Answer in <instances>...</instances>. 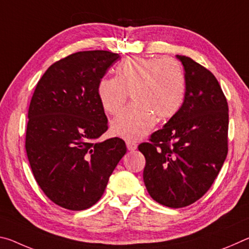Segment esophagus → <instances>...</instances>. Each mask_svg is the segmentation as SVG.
<instances>
[{"label": "esophagus", "mask_w": 249, "mask_h": 249, "mask_svg": "<svg viewBox=\"0 0 249 249\" xmlns=\"http://www.w3.org/2000/svg\"><path fill=\"white\" fill-rule=\"evenodd\" d=\"M126 146H127V149L130 150V151H133V150L137 148L136 142H129V141L126 142Z\"/></svg>", "instance_id": "1"}]
</instances>
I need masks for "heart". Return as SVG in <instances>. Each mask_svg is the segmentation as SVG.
<instances>
[{
  "instance_id": "1",
  "label": "heart",
  "mask_w": 249,
  "mask_h": 249,
  "mask_svg": "<svg viewBox=\"0 0 249 249\" xmlns=\"http://www.w3.org/2000/svg\"><path fill=\"white\" fill-rule=\"evenodd\" d=\"M105 112L115 115L132 94L134 104L112 122V132L127 141H140L159 120L170 119L183 103L185 78L171 58L130 57L117 66L116 78H102L96 88Z\"/></svg>"
}]
</instances>
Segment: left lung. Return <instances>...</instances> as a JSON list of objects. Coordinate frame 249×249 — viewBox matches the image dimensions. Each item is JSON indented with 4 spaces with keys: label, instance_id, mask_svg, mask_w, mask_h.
I'll return each instance as SVG.
<instances>
[{
    "label": "left lung",
    "instance_id": "1",
    "mask_svg": "<svg viewBox=\"0 0 249 249\" xmlns=\"http://www.w3.org/2000/svg\"><path fill=\"white\" fill-rule=\"evenodd\" d=\"M185 93L177 114L138 146L145 156L144 182L150 196L168 208L195 203L209 190L227 156L229 105L213 73L177 54Z\"/></svg>",
    "mask_w": 249,
    "mask_h": 249
}]
</instances>
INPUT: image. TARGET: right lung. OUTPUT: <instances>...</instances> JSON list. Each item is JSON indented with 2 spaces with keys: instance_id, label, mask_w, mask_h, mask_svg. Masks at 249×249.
I'll return each mask as SVG.
<instances>
[{
  "instance_id": "add662e5",
  "label": "right lung",
  "mask_w": 249,
  "mask_h": 249,
  "mask_svg": "<svg viewBox=\"0 0 249 249\" xmlns=\"http://www.w3.org/2000/svg\"><path fill=\"white\" fill-rule=\"evenodd\" d=\"M119 53L90 50L54 62L37 83L28 108L27 158L41 190L61 208L98 202L126 153L125 142H96L107 129L98 83Z\"/></svg>"
}]
</instances>
